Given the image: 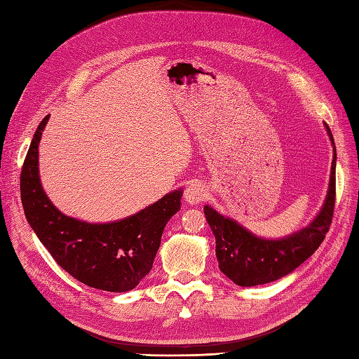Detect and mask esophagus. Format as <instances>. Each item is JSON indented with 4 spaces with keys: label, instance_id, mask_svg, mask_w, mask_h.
<instances>
[{
    "label": "esophagus",
    "instance_id": "1",
    "mask_svg": "<svg viewBox=\"0 0 359 359\" xmlns=\"http://www.w3.org/2000/svg\"><path fill=\"white\" fill-rule=\"evenodd\" d=\"M207 194H208L207 188H205L202 182H197V180L191 182V184L185 188V193H184L185 201L191 205L203 202L205 199H207Z\"/></svg>",
    "mask_w": 359,
    "mask_h": 359
}]
</instances>
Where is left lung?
I'll use <instances>...</instances> for the list:
<instances>
[{"label": "left lung", "instance_id": "8db88e82", "mask_svg": "<svg viewBox=\"0 0 359 359\" xmlns=\"http://www.w3.org/2000/svg\"><path fill=\"white\" fill-rule=\"evenodd\" d=\"M325 128L334 151L329 194L323 210L307 228L284 239L266 241L251 234L234 220L219 215L208 205L203 207L205 217L216 238L219 269L234 284L253 287L284 278L307 261L325 239L337 201V149L330 128L327 125Z\"/></svg>", "mask_w": 359, "mask_h": 359}]
</instances>
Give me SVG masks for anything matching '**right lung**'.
<instances>
[{"instance_id": "right-lung-1", "label": "right lung", "mask_w": 359, "mask_h": 359, "mask_svg": "<svg viewBox=\"0 0 359 359\" xmlns=\"http://www.w3.org/2000/svg\"><path fill=\"white\" fill-rule=\"evenodd\" d=\"M48 118L36 128L20 175L27 222L72 278L104 292L133 290L152 269L163 228L180 210L182 189L117 222L88 224L65 216L44 194L38 175V143Z\"/></svg>"}]
</instances>
